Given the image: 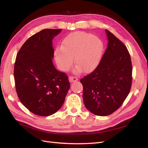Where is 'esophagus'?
<instances>
[{"instance_id":"1","label":"esophagus","mask_w":148,"mask_h":148,"mask_svg":"<svg viewBox=\"0 0 148 148\" xmlns=\"http://www.w3.org/2000/svg\"><path fill=\"white\" fill-rule=\"evenodd\" d=\"M69 79V81L71 83L76 82V81L78 80V78L76 77V76H70Z\"/></svg>"}]
</instances>
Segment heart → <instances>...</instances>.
<instances>
[{"label":"heart","mask_w":148,"mask_h":148,"mask_svg":"<svg viewBox=\"0 0 148 148\" xmlns=\"http://www.w3.org/2000/svg\"><path fill=\"white\" fill-rule=\"evenodd\" d=\"M103 49L101 40L95 35L84 32H75L68 35L55 49L54 58L59 68L66 72L74 62L75 72L82 70L89 72L98 65Z\"/></svg>","instance_id":"1"}]
</instances>
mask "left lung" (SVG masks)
Returning a JSON list of instances; mask_svg holds the SVG:
<instances>
[{
    "instance_id": "8db88e82",
    "label": "left lung",
    "mask_w": 148,
    "mask_h": 148,
    "mask_svg": "<svg viewBox=\"0 0 148 148\" xmlns=\"http://www.w3.org/2000/svg\"><path fill=\"white\" fill-rule=\"evenodd\" d=\"M108 47L92 72L80 79L84 103L95 115L105 116L116 111L129 95L132 65L126 46L106 29Z\"/></svg>"
}]
</instances>
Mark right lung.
<instances>
[{"label": "right lung", "instance_id": "obj_1", "mask_svg": "<svg viewBox=\"0 0 148 148\" xmlns=\"http://www.w3.org/2000/svg\"><path fill=\"white\" fill-rule=\"evenodd\" d=\"M62 29H45L28 38L19 50L14 67L16 91L23 105L41 116L62 106L70 87L68 76L53 65V38Z\"/></svg>", "mask_w": 148, "mask_h": 148}]
</instances>
